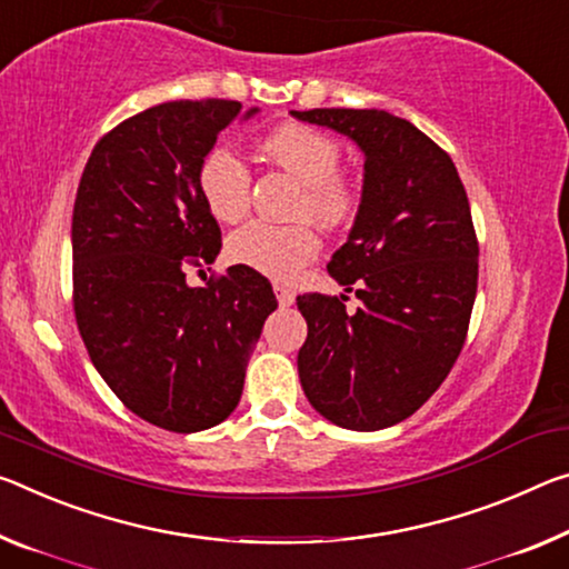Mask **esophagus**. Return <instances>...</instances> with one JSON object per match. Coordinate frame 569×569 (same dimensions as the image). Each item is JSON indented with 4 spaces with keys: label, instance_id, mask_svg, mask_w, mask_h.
Returning a JSON list of instances; mask_svg holds the SVG:
<instances>
[{
    "label": "esophagus",
    "instance_id": "esophagus-1",
    "mask_svg": "<svg viewBox=\"0 0 569 569\" xmlns=\"http://www.w3.org/2000/svg\"><path fill=\"white\" fill-rule=\"evenodd\" d=\"M273 291H276V299H278V303H281V306H291L296 301V293L288 286H283V283H276Z\"/></svg>",
    "mask_w": 569,
    "mask_h": 569
}]
</instances>
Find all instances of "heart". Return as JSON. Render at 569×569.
Segmentation results:
<instances>
[{
  "label": "heart",
  "mask_w": 569,
  "mask_h": 569,
  "mask_svg": "<svg viewBox=\"0 0 569 569\" xmlns=\"http://www.w3.org/2000/svg\"><path fill=\"white\" fill-rule=\"evenodd\" d=\"M266 157L286 169L303 187L301 212L311 214L323 228H339L357 210V189L339 174L341 149L329 133L311 126L288 123L263 141ZM207 212L220 222H236L248 212L250 169L232 147L210 149L197 171ZM230 258L276 281H293L317 260L319 236L309 224H270L252 220L232 232Z\"/></svg>",
  "instance_id": "b5f03b06"
}]
</instances>
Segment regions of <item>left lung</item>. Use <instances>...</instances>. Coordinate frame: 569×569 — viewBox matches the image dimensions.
Instances as JSON below:
<instances>
[{
	"instance_id": "obj_1",
	"label": "left lung",
	"mask_w": 569,
	"mask_h": 569,
	"mask_svg": "<svg viewBox=\"0 0 569 569\" xmlns=\"http://www.w3.org/2000/svg\"><path fill=\"white\" fill-rule=\"evenodd\" d=\"M365 154L362 200L329 260L347 296L296 299L306 333L299 377L313 410L347 430H382L420 408L466 341L479 283V242L456 164L436 141L377 108H313Z\"/></svg>"
}]
</instances>
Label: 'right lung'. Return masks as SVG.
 Instances as JSON below:
<instances>
[{
  "instance_id": "1",
  "label": "right lung",
  "mask_w": 569,
  "mask_h": 569,
  "mask_svg": "<svg viewBox=\"0 0 569 569\" xmlns=\"http://www.w3.org/2000/svg\"><path fill=\"white\" fill-rule=\"evenodd\" d=\"M238 101H169L96 143L73 207V301L90 362L126 408L171 432H200L238 408L278 301L268 278L230 266L189 286L220 252L197 171ZM258 108H248L242 121Z\"/></svg>"
}]
</instances>
